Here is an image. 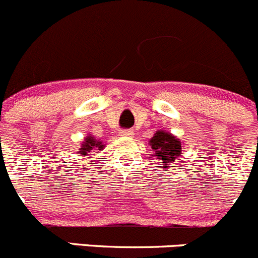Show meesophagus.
I'll return each mask as SVG.
<instances>
[{"mask_svg": "<svg viewBox=\"0 0 258 258\" xmlns=\"http://www.w3.org/2000/svg\"><path fill=\"white\" fill-rule=\"evenodd\" d=\"M133 131H120V136L121 137H133Z\"/></svg>", "mask_w": 258, "mask_h": 258, "instance_id": "esophagus-1", "label": "esophagus"}]
</instances>
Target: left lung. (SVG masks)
Segmentation results:
<instances>
[{
    "label": "left lung",
    "instance_id": "8db88e82",
    "mask_svg": "<svg viewBox=\"0 0 258 258\" xmlns=\"http://www.w3.org/2000/svg\"><path fill=\"white\" fill-rule=\"evenodd\" d=\"M153 153L149 158L159 164V168L175 167V161L182 156V142L173 134L166 131H157L154 136L149 139Z\"/></svg>",
    "mask_w": 258,
    "mask_h": 258
}]
</instances>
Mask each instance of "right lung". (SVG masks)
<instances>
[{
    "mask_svg": "<svg viewBox=\"0 0 258 258\" xmlns=\"http://www.w3.org/2000/svg\"><path fill=\"white\" fill-rule=\"evenodd\" d=\"M105 148V144L100 139H96L91 134L85 137L83 142L81 143V148L78 151V156H88V153L92 151H102ZM99 153V152H97Z\"/></svg>",
    "mask_w": 258,
    "mask_h": 258,
    "instance_id": "right-lung-1",
    "label": "right lung"
}]
</instances>
